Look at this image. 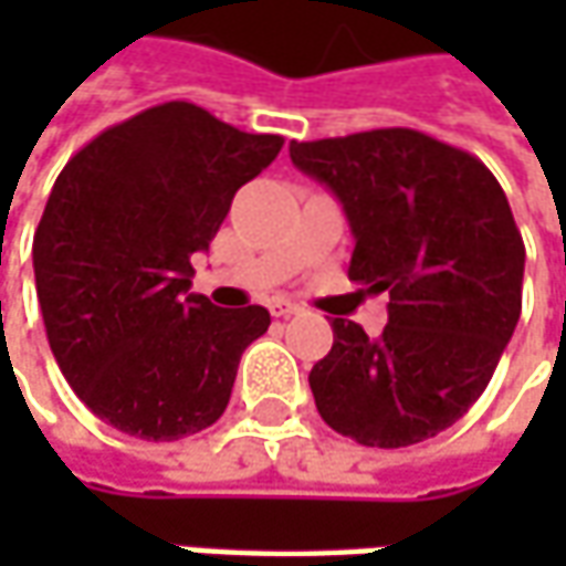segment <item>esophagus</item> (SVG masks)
I'll return each mask as SVG.
<instances>
[{
  "label": "esophagus",
  "mask_w": 566,
  "mask_h": 566,
  "mask_svg": "<svg viewBox=\"0 0 566 566\" xmlns=\"http://www.w3.org/2000/svg\"><path fill=\"white\" fill-rule=\"evenodd\" d=\"M302 312V305H295L290 298H273L271 302V315L273 317H290V315H298Z\"/></svg>",
  "instance_id": "obj_1"
}]
</instances>
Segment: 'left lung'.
I'll list each match as a JSON object with an SVG mask.
<instances>
[{
    "instance_id": "left-lung-1",
    "label": "left lung",
    "mask_w": 566,
    "mask_h": 566,
    "mask_svg": "<svg viewBox=\"0 0 566 566\" xmlns=\"http://www.w3.org/2000/svg\"><path fill=\"white\" fill-rule=\"evenodd\" d=\"M290 157L349 217V280L390 295L380 337L334 317L308 375L321 419L384 450L434 438L482 397L520 321L526 245L504 188L416 128L293 142Z\"/></svg>"
}]
</instances>
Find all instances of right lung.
I'll return each mask as SVG.
<instances>
[{"label": "right lung", "mask_w": 566, "mask_h": 566, "mask_svg": "<svg viewBox=\"0 0 566 566\" xmlns=\"http://www.w3.org/2000/svg\"><path fill=\"white\" fill-rule=\"evenodd\" d=\"M280 147L169 99L99 132L59 172L33 232L36 298L62 375L97 419L179 441L223 416L271 315L188 293L191 254Z\"/></svg>", "instance_id": "1"}]
</instances>
